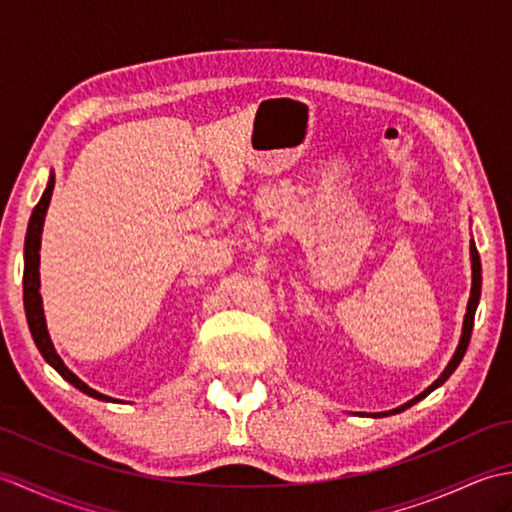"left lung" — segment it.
I'll use <instances>...</instances> for the list:
<instances>
[{
  "label": "left lung",
  "instance_id": "1",
  "mask_svg": "<svg viewBox=\"0 0 512 512\" xmlns=\"http://www.w3.org/2000/svg\"><path fill=\"white\" fill-rule=\"evenodd\" d=\"M471 259H473V288H471V299H469V306H466V317H464L462 339H460L458 350H455V354H453V358H451V363L447 365V369H444L442 376L436 380V383H433L431 387L424 389L420 396H416L413 400H409L407 405H402V407H398V409H391V411H385V413H376V416H391V413L405 411V409H409L411 405H416L418 400H422L424 396H429L433 389L440 387V385L444 383V380H447V378L455 372V367L460 365V361H462L464 354H466V347H469V341H471L473 321H475V310H477V303H480V295H482V262H480V253H477V248H475V242H471Z\"/></svg>",
  "mask_w": 512,
  "mask_h": 512
}]
</instances>
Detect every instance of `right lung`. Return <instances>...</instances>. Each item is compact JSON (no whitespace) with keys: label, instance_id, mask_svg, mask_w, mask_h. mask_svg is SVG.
Masks as SVG:
<instances>
[{"label":"right lung","instance_id":"1","mask_svg":"<svg viewBox=\"0 0 512 512\" xmlns=\"http://www.w3.org/2000/svg\"><path fill=\"white\" fill-rule=\"evenodd\" d=\"M52 189H54V180L48 182L46 191H43L39 204L35 206V211L30 215L28 222V233H26V248H24V308H26V319H28V328L32 339H35L41 356L57 369V372L72 383L76 389H81L83 394H88L92 398L99 400H112L110 396L99 394V391L88 387L83 383L79 376H74L68 367L63 365L59 354L54 352V345L48 336L46 330V319H43V308H41V295H39V248H41V228H43V217H46L48 204L52 198Z\"/></svg>","mask_w":512,"mask_h":512}]
</instances>
